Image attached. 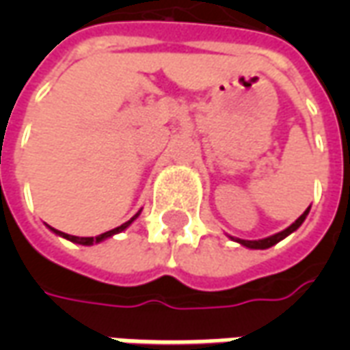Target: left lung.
Segmentation results:
<instances>
[{"instance_id":"obj_1","label":"left lung","mask_w":350,"mask_h":350,"mask_svg":"<svg viewBox=\"0 0 350 350\" xmlns=\"http://www.w3.org/2000/svg\"><path fill=\"white\" fill-rule=\"evenodd\" d=\"M309 213V208L306 210V212L301 213L298 219L294 221L293 225L288 228H285V230H281V232H278V234L273 236H268V238H262V240H240V238H232V240H236L238 243H242V245H245V247H250V250H268V247H271V245H275L278 242H281L283 238H286L288 234H293L296 228L300 227L301 223H304V219H306V215Z\"/></svg>"}]
</instances>
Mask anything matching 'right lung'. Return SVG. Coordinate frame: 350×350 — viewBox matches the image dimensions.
Returning <instances> with one entry per match:
<instances>
[{"label":"right lung","mask_w":350,"mask_h":350,"mask_svg":"<svg viewBox=\"0 0 350 350\" xmlns=\"http://www.w3.org/2000/svg\"><path fill=\"white\" fill-rule=\"evenodd\" d=\"M137 217H138V213L135 215V217H131L127 223H123V225H120V227H116V228H112V230H108V232H103V234L95 236V238H93V236H90V238H80V236L65 234V232H59V230H56V228H50V230H52V232H56V234H59L62 238H65V240H71L72 243H80V245H93V243L103 242V240H107V238H110V236H114V234H118V232L125 230V228L129 227L131 223L137 219Z\"/></svg>","instance_id":"1"}]
</instances>
